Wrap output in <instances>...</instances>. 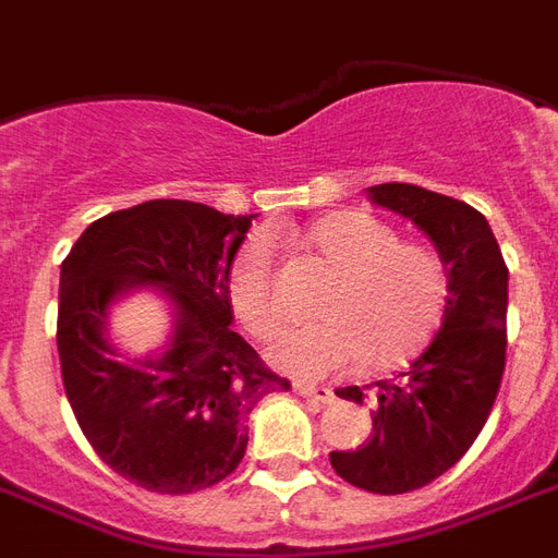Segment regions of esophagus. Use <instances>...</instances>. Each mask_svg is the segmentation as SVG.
I'll return each mask as SVG.
<instances>
[{
  "label": "esophagus",
  "mask_w": 558,
  "mask_h": 558,
  "mask_svg": "<svg viewBox=\"0 0 558 558\" xmlns=\"http://www.w3.org/2000/svg\"><path fill=\"white\" fill-rule=\"evenodd\" d=\"M292 390H295L299 396H304V399H316V402H322V405L333 402V390H331V387H325V384L295 381V384H292Z\"/></svg>",
  "instance_id": "34e87169"
}]
</instances>
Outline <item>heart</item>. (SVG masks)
<instances>
[{
	"label": "heart",
	"mask_w": 558,
	"mask_h": 558,
	"mask_svg": "<svg viewBox=\"0 0 558 558\" xmlns=\"http://www.w3.org/2000/svg\"><path fill=\"white\" fill-rule=\"evenodd\" d=\"M322 257L340 268L325 295V322L283 333L268 361L299 378H325L363 361L396 369L414 361L440 328L449 275L432 247L402 242L393 227L366 213H333L307 230ZM227 301L251 337L266 340L287 322L278 251L266 230L245 239L227 266Z\"/></svg>",
	"instance_id": "obj_1"
}]
</instances>
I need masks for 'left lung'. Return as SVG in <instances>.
<instances>
[{"instance_id":"8db88e82","label":"left lung","mask_w":558,"mask_h":558,"mask_svg":"<svg viewBox=\"0 0 558 558\" xmlns=\"http://www.w3.org/2000/svg\"><path fill=\"white\" fill-rule=\"evenodd\" d=\"M366 197L416 225L437 247L449 275L440 331L396 381H375L373 435L331 468L354 488L405 494L444 476L488 420L506 369L509 268L488 218L423 185H369ZM363 402L361 387L337 390Z\"/></svg>"}]
</instances>
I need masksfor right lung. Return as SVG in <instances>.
<instances>
[{"instance_id":"add662e5","label":"right lung","mask_w":558,"mask_h":558,"mask_svg":"<svg viewBox=\"0 0 558 558\" xmlns=\"http://www.w3.org/2000/svg\"><path fill=\"white\" fill-rule=\"evenodd\" d=\"M254 216L192 201L109 213L61 263L59 357L82 435L114 473L156 494H192L239 468L247 416L290 390L230 322L227 266ZM172 307L166 342L147 355L110 340V311L132 291Z\"/></svg>"}]
</instances>
